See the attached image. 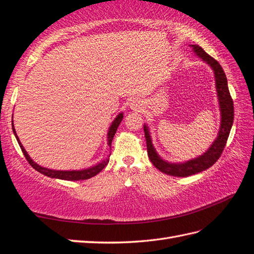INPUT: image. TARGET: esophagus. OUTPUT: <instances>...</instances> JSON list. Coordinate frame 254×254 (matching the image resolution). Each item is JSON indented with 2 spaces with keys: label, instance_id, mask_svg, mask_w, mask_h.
Instances as JSON below:
<instances>
[{
  "label": "esophagus",
  "instance_id": "esophagus-1",
  "mask_svg": "<svg viewBox=\"0 0 254 254\" xmlns=\"http://www.w3.org/2000/svg\"><path fill=\"white\" fill-rule=\"evenodd\" d=\"M129 108L133 111H141L143 108V103L142 101L140 100L139 98H132L130 100V102H129Z\"/></svg>",
  "mask_w": 254,
  "mask_h": 254
}]
</instances>
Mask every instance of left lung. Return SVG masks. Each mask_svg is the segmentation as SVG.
I'll list each match as a JSON object with an SVG mask.
<instances>
[{"mask_svg": "<svg viewBox=\"0 0 254 254\" xmlns=\"http://www.w3.org/2000/svg\"><path fill=\"white\" fill-rule=\"evenodd\" d=\"M190 47L192 48L193 53L210 66L213 70L219 112H221V125H219L217 137L203 154L186 162L172 163L162 159L159 153H157L153 142H152L150 129L148 125L144 124L143 130L150 161L162 173L175 177H187L190 176V175H194L210 168L221 156L225 145H226L230 129H232L234 123V102L232 97H230L227 78L222 66L218 64L217 61L206 54L201 47L196 46V44H190Z\"/></svg>", "mask_w": 254, "mask_h": 254, "instance_id": "obj_1", "label": "left lung"}]
</instances>
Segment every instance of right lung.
Returning <instances> with one entry per match:
<instances>
[{
	"instance_id": "add662e5",
	"label": "right lung",
	"mask_w": 254,
	"mask_h": 254,
	"mask_svg": "<svg viewBox=\"0 0 254 254\" xmlns=\"http://www.w3.org/2000/svg\"><path fill=\"white\" fill-rule=\"evenodd\" d=\"M124 117V114L123 112H121L120 114H118L115 118L114 121L112 122L111 126L109 128V131H108V145L111 148V144H112V140L113 138H114V134L117 130L118 126H120V124L123 120ZM13 118V117H12ZM12 128H13V132L15 134L16 137V140L17 142H18L20 149L22 151V153H24L25 157L27 159V161L29 162V164L35 168L36 171H38L39 173H41L43 175H46V176L50 177V178H55V179H63V180H84V179H89L91 178L93 176H95V175L99 174L101 171L103 170V168L108 165V163L110 161V155L106 157L105 160L101 161L100 163H98V164H95L93 166H90L88 168H83V170H74V171H56V170H51V168H47V167H43L41 165L37 164V163L33 161L31 157L29 156V154L27 153V151L25 150L24 145L21 144L20 140L18 138V136H17L16 133V130H15V127H14V123L12 121Z\"/></svg>"
}]
</instances>
